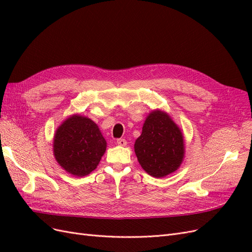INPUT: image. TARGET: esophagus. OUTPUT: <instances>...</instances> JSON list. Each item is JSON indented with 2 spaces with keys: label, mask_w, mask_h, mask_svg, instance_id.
<instances>
[{
  "label": "esophagus",
  "mask_w": 252,
  "mask_h": 252,
  "mask_svg": "<svg viewBox=\"0 0 252 252\" xmlns=\"http://www.w3.org/2000/svg\"><path fill=\"white\" fill-rule=\"evenodd\" d=\"M117 144L119 145V146H126L127 141L125 139H119V140H117Z\"/></svg>",
  "instance_id": "34e87169"
}]
</instances>
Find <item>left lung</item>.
I'll use <instances>...</instances> for the list:
<instances>
[{"label":"left lung","mask_w":252,"mask_h":252,"mask_svg":"<svg viewBox=\"0 0 252 252\" xmlns=\"http://www.w3.org/2000/svg\"><path fill=\"white\" fill-rule=\"evenodd\" d=\"M142 168L154 178H164L180 168L185 157L184 136L168 113L156 109L145 120L134 143Z\"/></svg>","instance_id":"left-lung-1"}]
</instances>
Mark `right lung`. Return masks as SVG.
<instances>
[{
	"label": "right lung",
	"instance_id": "right-lung-1",
	"mask_svg": "<svg viewBox=\"0 0 252 252\" xmlns=\"http://www.w3.org/2000/svg\"><path fill=\"white\" fill-rule=\"evenodd\" d=\"M52 146L58 164L68 173L80 178L96 168L107 143L93 120L72 114L58 127Z\"/></svg>",
	"mask_w": 252,
	"mask_h": 252
}]
</instances>
